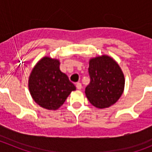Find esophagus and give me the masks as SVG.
Masks as SVG:
<instances>
[{
	"mask_svg": "<svg viewBox=\"0 0 152 152\" xmlns=\"http://www.w3.org/2000/svg\"><path fill=\"white\" fill-rule=\"evenodd\" d=\"M75 86H76V88H77L78 90H80V89H81V88H82V86H81V84H80V83H79V82L76 83Z\"/></svg>",
	"mask_w": 152,
	"mask_h": 152,
	"instance_id": "1",
	"label": "esophagus"
}]
</instances>
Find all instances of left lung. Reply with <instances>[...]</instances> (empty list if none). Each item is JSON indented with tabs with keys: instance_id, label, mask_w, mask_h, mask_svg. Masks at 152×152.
I'll return each instance as SVG.
<instances>
[{
	"instance_id": "obj_1",
	"label": "left lung",
	"mask_w": 152,
	"mask_h": 152,
	"mask_svg": "<svg viewBox=\"0 0 152 152\" xmlns=\"http://www.w3.org/2000/svg\"><path fill=\"white\" fill-rule=\"evenodd\" d=\"M91 81L85 88L86 96L93 106L107 108L123 94L124 75L119 64L107 56L91 59L88 68Z\"/></svg>"
}]
</instances>
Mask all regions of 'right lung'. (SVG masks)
<instances>
[{
  "label": "right lung",
  "mask_w": 152,
  "mask_h": 152,
  "mask_svg": "<svg viewBox=\"0 0 152 152\" xmlns=\"http://www.w3.org/2000/svg\"><path fill=\"white\" fill-rule=\"evenodd\" d=\"M59 61L45 57L32 71L29 89L34 101L47 110L59 108L76 89L68 76L59 69Z\"/></svg>",
  "instance_id": "add662e5"
}]
</instances>
